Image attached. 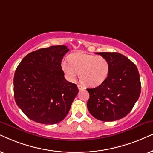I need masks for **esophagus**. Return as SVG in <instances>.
Returning a JSON list of instances; mask_svg holds the SVG:
<instances>
[{
	"instance_id": "esophagus-1",
	"label": "esophagus",
	"mask_w": 153,
	"mask_h": 153,
	"mask_svg": "<svg viewBox=\"0 0 153 153\" xmlns=\"http://www.w3.org/2000/svg\"><path fill=\"white\" fill-rule=\"evenodd\" d=\"M78 88L79 90H84V89H85L84 87L81 85H78Z\"/></svg>"
}]
</instances>
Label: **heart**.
Returning <instances> with one entry per match:
<instances>
[{"label":"heart","mask_w":153,"mask_h":153,"mask_svg":"<svg viewBox=\"0 0 153 153\" xmlns=\"http://www.w3.org/2000/svg\"><path fill=\"white\" fill-rule=\"evenodd\" d=\"M69 62H61V68L71 81L80 74V81L85 85L95 87L102 84L109 72V63L105 57L78 52L69 56Z\"/></svg>","instance_id":"1"}]
</instances>
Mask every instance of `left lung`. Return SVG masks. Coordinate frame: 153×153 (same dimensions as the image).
I'll list each match as a JSON object with an SVG mask.
<instances>
[{"label": "left lung", "instance_id": "1", "mask_svg": "<svg viewBox=\"0 0 153 153\" xmlns=\"http://www.w3.org/2000/svg\"><path fill=\"white\" fill-rule=\"evenodd\" d=\"M109 63L107 78L95 88H88L87 107L97 119L114 121L122 119L132 110L138 100L141 84L136 65L117 52L96 53Z\"/></svg>", "mask_w": 153, "mask_h": 153}]
</instances>
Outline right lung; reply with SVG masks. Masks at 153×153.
<instances>
[{"instance_id":"1","label":"right lung","mask_w":153,"mask_h":153,"mask_svg":"<svg viewBox=\"0 0 153 153\" xmlns=\"http://www.w3.org/2000/svg\"><path fill=\"white\" fill-rule=\"evenodd\" d=\"M67 46H51L23 58L14 75V97L18 107L32 121L55 124L66 117L78 93L76 84L65 80L61 68Z\"/></svg>"}]
</instances>
